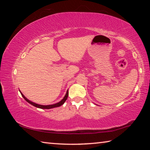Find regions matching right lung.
Returning <instances> with one entry per match:
<instances>
[{"mask_svg":"<svg viewBox=\"0 0 150 150\" xmlns=\"http://www.w3.org/2000/svg\"><path fill=\"white\" fill-rule=\"evenodd\" d=\"M21 93L22 96H23V98H24V99L26 100L28 103H30V105H33V106H35V107H37V108H42V109H50V108H52L59 107V106H60L61 105H62L65 102V100H67V97H68V95H69V93H68V91H67V93H66L65 96H64V98H63V99L60 101V102L57 103H56V104H54V105H45H45H38V104H36V103H32V101L29 100L28 99V98H26V97H25V96H24L23 94H22V93Z\"/></svg>","mask_w":150,"mask_h":150,"instance_id":"right-lung-1","label":"right lung"}]
</instances>
